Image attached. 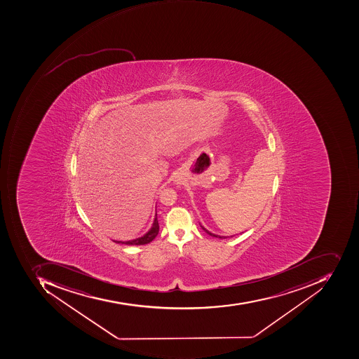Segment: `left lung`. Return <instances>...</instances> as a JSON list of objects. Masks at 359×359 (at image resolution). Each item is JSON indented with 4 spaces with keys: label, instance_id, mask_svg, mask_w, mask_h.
<instances>
[{
    "label": "left lung",
    "instance_id": "obj_1",
    "mask_svg": "<svg viewBox=\"0 0 359 359\" xmlns=\"http://www.w3.org/2000/svg\"><path fill=\"white\" fill-rule=\"evenodd\" d=\"M202 229H203V230L205 231V232L207 233V234L210 235V236L217 237V238H226V237H224V236H219V235L212 234V233H210V232H209V231H207L206 229H205V227L202 226Z\"/></svg>",
    "mask_w": 359,
    "mask_h": 359
}]
</instances>
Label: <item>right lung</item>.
I'll return each instance as SVG.
<instances>
[{"mask_svg":"<svg viewBox=\"0 0 359 359\" xmlns=\"http://www.w3.org/2000/svg\"><path fill=\"white\" fill-rule=\"evenodd\" d=\"M158 231H160V225H158V221H157V213L155 215L154 222H153L152 227H151L150 231H149L147 234L143 235L142 237H139V238L134 239V241H128V242H118V241H114L117 244H125V245H146L149 244V243L152 242L153 239L156 237V235L158 234Z\"/></svg>","mask_w":359,"mask_h":359,"instance_id":"right-lung-1","label":"right lung"}]
</instances>
